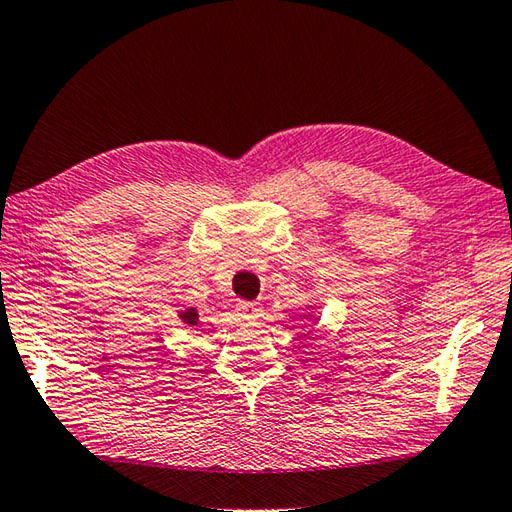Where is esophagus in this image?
<instances>
[{
  "label": "esophagus",
  "mask_w": 512,
  "mask_h": 512,
  "mask_svg": "<svg viewBox=\"0 0 512 512\" xmlns=\"http://www.w3.org/2000/svg\"><path fill=\"white\" fill-rule=\"evenodd\" d=\"M239 315L246 317V319H255V317H262V306L255 304V302H239L237 306Z\"/></svg>",
  "instance_id": "1"
}]
</instances>
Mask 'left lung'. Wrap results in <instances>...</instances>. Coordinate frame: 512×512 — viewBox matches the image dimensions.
<instances>
[{
	"label": "left lung",
	"mask_w": 512,
	"mask_h": 512,
	"mask_svg": "<svg viewBox=\"0 0 512 512\" xmlns=\"http://www.w3.org/2000/svg\"><path fill=\"white\" fill-rule=\"evenodd\" d=\"M306 313H308V317H310V319H313V313H315L313 306H308V308H306Z\"/></svg>",
	"instance_id": "obj_1"
}]
</instances>
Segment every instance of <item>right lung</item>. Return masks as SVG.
I'll list each match as a JSON object with an SVG mask.
<instances>
[{"label":"right lung","mask_w":512,"mask_h":512,"mask_svg":"<svg viewBox=\"0 0 512 512\" xmlns=\"http://www.w3.org/2000/svg\"><path fill=\"white\" fill-rule=\"evenodd\" d=\"M179 319H182V322H184V324H188V326H197V324H199V313H197V308L179 310Z\"/></svg>","instance_id":"obj_1"}]
</instances>
